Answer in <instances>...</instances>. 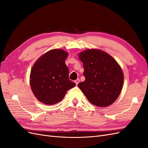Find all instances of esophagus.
I'll return each instance as SVG.
<instances>
[{
    "label": "esophagus",
    "instance_id": "obj_1",
    "mask_svg": "<svg viewBox=\"0 0 148 148\" xmlns=\"http://www.w3.org/2000/svg\"><path fill=\"white\" fill-rule=\"evenodd\" d=\"M75 82L76 84L77 85V84L79 83V78H78V79H77L76 80H75Z\"/></svg>",
    "mask_w": 148,
    "mask_h": 148
}]
</instances>
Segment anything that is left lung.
<instances>
[{
    "label": "left lung",
    "mask_w": 148,
    "mask_h": 148,
    "mask_svg": "<svg viewBox=\"0 0 148 148\" xmlns=\"http://www.w3.org/2000/svg\"><path fill=\"white\" fill-rule=\"evenodd\" d=\"M83 63L85 80L78 86L93 105L107 107L120 95L123 74L120 65L108 53L97 49H88L79 53Z\"/></svg>",
    "instance_id": "obj_1"
}]
</instances>
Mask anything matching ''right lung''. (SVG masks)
<instances>
[{
  "label": "right lung",
  "instance_id": "add662e5",
  "mask_svg": "<svg viewBox=\"0 0 148 148\" xmlns=\"http://www.w3.org/2000/svg\"><path fill=\"white\" fill-rule=\"evenodd\" d=\"M67 56V52L62 49H53L35 62L30 73V85L40 102L57 104L76 85L69 78V70L65 63Z\"/></svg>",
  "mask_w": 148,
  "mask_h": 148
}]
</instances>
